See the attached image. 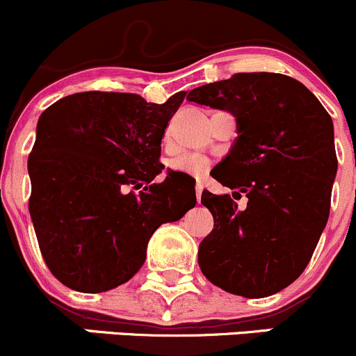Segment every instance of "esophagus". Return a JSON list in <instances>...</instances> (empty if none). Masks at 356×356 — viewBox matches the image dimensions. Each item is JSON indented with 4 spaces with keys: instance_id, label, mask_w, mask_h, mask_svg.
I'll list each match as a JSON object with an SVG mask.
<instances>
[{
    "instance_id": "esophagus-1",
    "label": "esophagus",
    "mask_w": 356,
    "mask_h": 356,
    "mask_svg": "<svg viewBox=\"0 0 356 356\" xmlns=\"http://www.w3.org/2000/svg\"><path fill=\"white\" fill-rule=\"evenodd\" d=\"M195 191H196V200H198V203H200V200H201V193H203V188H201V186H196Z\"/></svg>"
}]
</instances>
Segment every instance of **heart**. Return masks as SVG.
<instances>
[{
  "label": "heart",
  "mask_w": 356,
  "mask_h": 356,
  "mask_svg": "<svg viewBox=\"0 0 356 356\" xmlns=\"http://www.w3.org/2000/svg\"><path fill=\"white\" fill-rule=\"evenodd\" d=\"M208 167H210V160L201 155H182L172 161V168L175 172L188 175H201Z\"/></svg>",
  "instance_id": "obj_1"
}]
</instances>
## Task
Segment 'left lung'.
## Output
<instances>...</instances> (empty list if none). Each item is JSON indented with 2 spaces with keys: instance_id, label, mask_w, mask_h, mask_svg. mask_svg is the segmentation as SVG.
Instances as JSON below:
<instances>
[{
  "instance_id": "1",
  "label": "left lung",
  "mask_w": 356,
  "mask_h": 356,
  "mask_svg": "<svg viewBox=\"0 0 356 356\" xmlns=\"http://www.w3.org/2000/svg\"><path fill=\"white\" fill-rule=\"evenodd\" d=\"M188 99L236 117L238 138L213 177L248 198L238 211L229 195L203 191L213 231L200 243L201 272L238 296L279 293L300 277L327 224L337 172L331 115L300 81L272 72L234 74Z\"/></svg>"
}]
</instances>
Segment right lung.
Instances as JSON below:
<instances>
[{
    "mask_svg": "<svg viewBox=\"0 0 356 356\" xmlns=\"http://www.w3.org/2000/svg\"><path fill=\"white\" fill-rule=\"evenodd\" d=\"M184 96L156 105L129 92H75L41 113L29 211L42 258L67 288L102 293L127 282L153 232L196 204L195 184L177 188L175 172L153 182Z\"/></svg>",
    "mask_w": 356,
    "mask_h": 356,
    "instance_id": "obj_1",
    "label": "right lung"
}]
</instances>
